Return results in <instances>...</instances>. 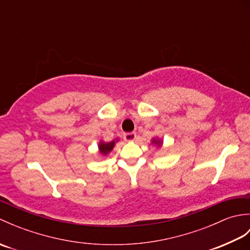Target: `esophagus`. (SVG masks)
<instances>
[{"mask_svg":"<svg viewBox=\"0 0 250 250\" xmlns=\"http://www.w3.org/2000/svg\"><path fill=\"white\" fill-rule=\"evenodd\" d=\"M124 139L126 142H131V141H134L136 139V133L135 132H130V133H125L124 134Z\"/></svg>","mask_w":250,"mask_h":250,"instance_id":"obj_1","label":"esophagus"}]
</instances>
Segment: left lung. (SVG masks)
I'll use <instances>...</instances> for the list:
<instances>
[{
    "instance_id": "left-lung-1",
    "label": "left lung",
    "mask_w": 250,
    "mask_h": 250,
    "mask_svg": "<svg viewBox=\"0 0 250 250\" xmlns=\"http://www.w3.org/2000/svg\"><path fill=\"white\" fill-rule=\"evenodd\" d=\"M152 143H155V145H158V146H161L162 145V142L160 140H152Z\"/></svg>"
}]
</instances>
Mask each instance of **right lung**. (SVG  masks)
Listing matches in <instances>:
<instances>
[{"label":"right lung","mask_w":250,"mask_h":250,"mask_svg":"<svg viewBox=\"0 0 250 250\" xmlns=\"http://www.w3.org/2000/svg\"><path fill=\"white\" fill-rule=\"evenodd\" d=\"M118 142V140H116ZM115 147V141H111L109 143H104L101 141L99 143V151L100 153H102L103 156H106L107 153H109L111 150H113V148Z\"/></svg>","instance_id":"add662e5"}]
</instances>
